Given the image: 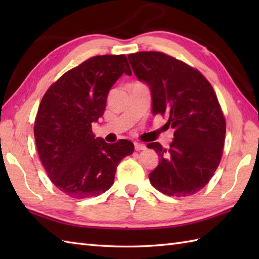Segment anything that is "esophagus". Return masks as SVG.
<instances>
[{
	"label": "esophagus",
	"mask_w": 259,
	"mask_h": 259,
	"mask_svg": "<svg viewBox=\"0 0 259 259\" xmlns=\"http://www.w3.org/2000/svg\"><path fill=\"white\" fill-rule=\"evenodd\" d=\"M135 149H136V151L145 150L146 146L144 144H140V142H135Z\"/></svg>",
	"instance_id": "1"
}]
</instances>
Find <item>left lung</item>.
Returning a JSON list of instances; mask_svg holds the SVG:
<instances>
[{"mask_svg":"<svg viewBox=\"0 0 259 259\" xmlns=\"http://www.w3.org/2000/svg\"><path fill=\"white\" fill-rule=\"evenodd\" d=\"M128 60L149 87L152 114L166 115L175 130L167 149L159 142L147 145L159 156L150 183L168 196L194 195L209 183L223 156L226 122L216 93L199 71L164 53L137 52Z\"/></svg>","mask_w":259,"mask_h":259,"instance_id":"obj_1","label":"left lung"}]
</instances>
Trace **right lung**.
<instances>
[{
	"instance_id": "1",
	"label": "right lung",
	"mask_w": 259,
	"mask_h": 259,
	"mask_svg": "<svg viewBox=\"0 0 259 259\" xmlns=\"http://www.w3.org/2000/svg\"><path fill=\"white\" fill-rule=\"evenodd\" d=\"M123 73L131 74L123 54L93 57L64 73L42 98L36 149L49 178L65 195L81 199L107 191L119 162L135 150L129 140L107 144L92 133L109 90Z\"/></svg>"
}]
</instances>
